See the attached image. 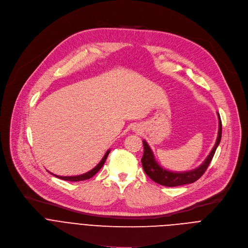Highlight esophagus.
Masks as SVG:
<instances>
[{"label":"esophagus","instance_id":"1","mask_svg":"<svg viewBox=\"0 0 248 248\" xmlns=\"http://www.w3.org/2000/svg\"><path fill=\"white\" fill-rule=\"evenodd\" d=\"M140 131H141V130H140L138 127H137V128H134V132H135V133H140Z\"/></svg>","mask_w":248,"mask_h":248}]
</instances>
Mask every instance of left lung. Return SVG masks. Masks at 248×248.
Segmentation results:
<instances>
[{"instance_id":"1","label":"left lung","mask_w":248,"mask_h":248,"mask_svg":"<svg viewBox=\"0 0 248 248\" xmlns=\"http://www.w3.org/2000/svg\"><path fill=\"white\" fill-rule=\"evenodd\" d=\"M217 118H218V132H217V141L216 144L207 156V158L204 160V162L201 164L200 167H198L195 170H192L189 171H184V172H173L170 171L166 169L161 168L157 161L155 158L154 153L148 143L144 140L143 145H144V155L141 159L142 164H143V169L146 172V174L155 182L163 185V186H168V187H174V186H180L184 184H190L193 183L196 180H198L206 171L208 169L209 164L215 155V152L221 142L222 138V121L221 117H219V114L217 113Z\"/></svg>"}]
</instances>
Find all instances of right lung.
<instances>
[{"label":"right lung","mask_w":248,"mask_h":248,"mask_svg":"<svg viewBox=\"0 0 248 248\" xmlns=\"http://www.w3.org/2000/svg\"><path fill=\"white\" fill-rule=\"evenodd\" d=\"M109 153H110V150H108V151L105 153L104 156L102 157V159L100 160V162L97 164V166H96L94 169H93L92 170L88 171L87 173L80 174V175H76V176H58V175H55V174H53V173H51V172H50V173L53 174V175H55L56 177H58V178H60V179L68 180V181H81V180L90 179V178H92L94 174H96V173L99 171V170L103 167V164H104V162H105V160H106V158H107Z\"/></svg>","instance_id":"right-lung-1"}]
</instances>
